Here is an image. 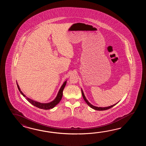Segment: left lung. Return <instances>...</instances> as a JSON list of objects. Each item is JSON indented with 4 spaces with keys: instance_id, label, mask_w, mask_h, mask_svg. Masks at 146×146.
I'll use <instances>...</instances> for the list:
<instances>
[{
    "instance_id": "obj_1",
    "label": "left lung",
    "mask_w": 146,
    "mask_h": 146,
    "mask_svg": "<svg viewBox=\"0 0 146 146\" xmlns=\"http://www.w3.org/2000/svg\"><path fill=\"white\" fill-rule=\"evenodd\" d=\"M81 93H82V96H83V98H84V100L85 101V102L87 103V104L88 105V106H90V108H91L92 109H94V110H98V111H103V110H108V109H110V108H111L112 107H113L114 106H115L116 104H117V103H116V104H113V105H112L111 106H108V107H104V108H102V107H97V106H93V105H92L91 103H90L88 100H87V99H86V96H84V92H83V91L81 89Z\"/></svg>"
}]
</instances>
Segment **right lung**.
<instances>
[{"instance_id":"right-lung-1","label":"right lung","mask_w":146,"mask_h":146,"mask_svg":"<svg viewBox=\"0 0 146 146\" xmlns=\"http://www.w3.org/2000/svg\"><path fill=\"white\" fill-rule=\"evenodd\" d=\"M67 83V80L65 81L64 84H62V87L60 88V89H59V91L58 92V94L56 96V98L53 100V101L50 102V103H42L38 102L37 101H35L34 100H32V99H29L28 97L25 96V94L23 93L22 91L20 90V87H19L18 84L17 82V87L19 89V91L20 92L21 94H22L23 96L25 98V99L28 100L29 102L32 104V105L37 107L39 109H43V110H50V109H53L55 106L59 103V102L60 101V100L62 99V91L64 89V88L65 87L66 84Z\"/></svg>"}]
</instances>
